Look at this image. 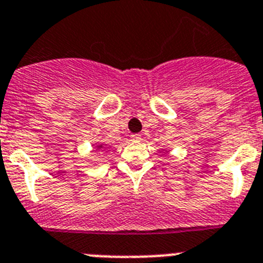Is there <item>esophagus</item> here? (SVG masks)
I'll use <instances>...</instances> for the list:
<instances>
[{
	"label": "esophagus",
	"instance_id": "34e87169",
	"mask_svg": "<svg viewBox=\"0 0 263 263\" xmlns=\"http://www.w3.org/2000/svg\"><path fill=\"white\" fill-rule=\"evenodd\" d=\"M132 141H134V142L141 141V134H133V136H132Z\"/></svg>",
	"mask_w": 263,
	"mask_h": 263
}]
</instances>
